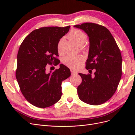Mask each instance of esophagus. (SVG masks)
Listing matches in <instances>:
<instances>
[{"instance_id": "34e87169", "label": "esophagus", "mask_w": 135, "mask_h": 135, "mask_svg": "<svg viewBox=\"0 0 135 135\" xmlns=\"http://www.w3.org/2000/svg\"><path fill=\"white\" fill-rule=\"evenodd\" d=\"M71 75H76L78 74V73L74 71V70H71Z\"/></svg>"}]
</instances>
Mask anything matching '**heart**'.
Here are the masks:
<instances>
[{"label":"heart","mask_w":135,"mask_h":135,"mask_svg":"<svg viewBox=\"0 0 135 135\" xmlns=\"http://www.w3.org/2000/svg\"><path fill=\"white\" fill-rule=\"evenodd\" d=\"M69 38L73 40L77 45H78L81 48L84 47V44L86 42L87 40V36L84 32L78 29L71 30L68 34ZM63 39H61L57 44V50L59 52L62 51ZM83 59L81 56H73L68 55L65 56L62 60L63 63L71 68H76L82 62Z\"/></svg>","instance_id":"1"}]
</instances>
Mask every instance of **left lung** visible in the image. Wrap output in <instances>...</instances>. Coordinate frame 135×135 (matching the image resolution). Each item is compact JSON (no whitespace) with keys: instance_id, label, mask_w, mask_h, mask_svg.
Segmentation results:
<instances>
[{"instance_id":"left-lung-1","label":"left lung","mask_w":135,"mask_h":135,"mask_svg":"<svg viewBox=\"0 0 135 135\" xmlns=\"http://www.w3.org/2000/svg\"><path fill=\"white\" fill-rule=\"evenodd\" d=\"M83 30L89 40L85 69L89 73L95 69V76L79 73L81 84L77 88L80 100L99 105L109 100L115 92L122 76V59L120 50L109 30L95 23L74 26Z\"/></svg>"}]
</instances>
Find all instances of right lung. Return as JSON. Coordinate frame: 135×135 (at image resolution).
I'll use <instances>...</instances> for the list:
<instances>
[{
	"instance_id": "obj_1",
	"label": "right lung",
	"mask_w": 135,
	"mask_h": 135,
	"mask_svg": "<svg viewBox=\"0 0 135 135\" xmlns=\"http://www.w3.org/2000/svg\"><path fill=\"white\" fill-rule=\"evenodd\" d=\"M70 26L44 27L31 32L24 39L17 54L16 79L22 95L38 108L54 105L61 97V83L70 76V70L63 64L47 73V64L58 65L57 44L68 33Z\"/></svg>"
}]
</instances>
